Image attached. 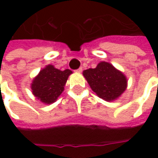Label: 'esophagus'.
Instances as JSON below:
<instances>
[{
  "instance_id": "1",
  "label": "esophagus",
  "mask_w": 158,
  "mask_h": 158,
  "mask_svg": "<svg viewBox=\"0 0 158 158\" xmlns=\"http://www.w3.org/2000/svg\"><path fill=\"white\" fill-rule=\"evenodd\" d=\"M82 68H79L78 69L76 70V72H77V73H82Z\"/></svg>"
}]
</instances>
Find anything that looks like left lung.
I'll use <instances>...</instances> for the list:
<instances>
[{
	"instance_id": "8db88e82",
	"label": "left lung",
	"mask_w": 158,
	"mask_h": 158,
	"mask_svg": "<svg viewBox=\"0 0 158 158\" xmlns=\"http://www.w3.org/2000/svg\"><path fill=\"white\" fill-rule=\"evenodd\" d=\"M82 75L95 93L108 102L118 98L127 87V76L106 61L99 62L95 69L84 70Z\"/></svg>"
}]
</instances>
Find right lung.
<instances>
[{
    "label": "right lung",
    "instance_id": "obj_1",
    "mask_svg": "<svg viewBox=\"0 0 158 158\" xmlns=\"http://www.w3.org/2000/svg\"><path fill=\"white\" fill-rule=\"evenodd\" d=\"M71 74L72 71L69 69L62 71L52 65H47L32 80L31 84L32 94L44 104L54 103L63 92L65 84Z\"/></svg>",
    "mask_w": 158,
    "mask_h": 158
}]
</instances>
